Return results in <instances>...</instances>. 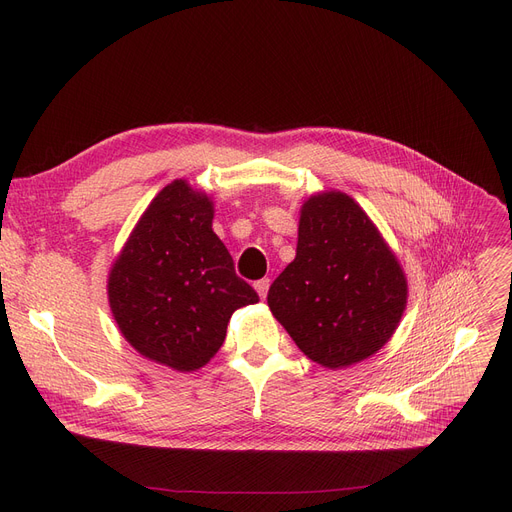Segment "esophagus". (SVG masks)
Segmentation results:
<instances>
[{
	"mask_svg": "<svg viewBox=\"0 0 512 512\" xmlns=\"http://www.w3.org/2000/svg\"><path fill=\"white\" fill-rule=\"evenodd\" d=\"M255 290L259 292V297L265 301V297H267V290H270V278L257 280V282H255Z\"/></svg>",
	"mask_w": 512,
	"mask_h": 512,
	"instance_id": "esophagus-1",
	"label": "esophagus"
}]
</instances>
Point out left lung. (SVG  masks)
<instances>
[{"label": "left lung", "instance_id": "1", "mask_svg": "<svg viewBox=\"0 0 512 512\" xmlns=\"http://www.w3.org/2000/svg\"><path fill=\"white\" fill-rule=\"evenodd\" d=\"M267 305L311 361L340 369L392 338L407 278L359 203L328 191L303 203L297 257L270 286Z\"/></svg>", "mask_w": 512, "mask_h": 512}]
</instances>
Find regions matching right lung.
Returning a JSON list of instances; mask_svg holds the SVG:
<instances>
[{"mask_svg":"<svg viewBox=\"0 0 512 512\" xmlns=\"http://www.w3.org/2000/svg\"><path fill=\"white\" fill-rule=\"evenodd\" d=\"M213 203L186 180L161 188L130 232L107 278L122 336L176 371H195L220 351L232 313L259 301L236 276L211 230Z\"/></svg>","mask_w":512,"mask_h":512,"instance_id":"obj_1","label":"right lung"}]
</instances>
